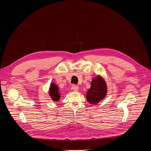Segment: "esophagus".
I'll use <instances>...</instances> for the list:
<instances>
[{
	"instance_id": "34e87169",
	"label": "esophagus",
	"mask_w": 151,
	"mask_h": 151,
	"mask_svg": "<svg viewBox=\"0 0 151 151\" xmlns=\"http://www.w3.org/2000/svg\"><path fill=\"white\" fill-rule=\"evenodd\" d=\"M71 89H72L74 91H78L79 90V88H78V86L74 84V85L71 86Z\"/></svg>"
}]
</instances>
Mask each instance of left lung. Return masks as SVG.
<instances>
[{
	"mask_svg": "<svg viewBox=\"0 0 151 151\" xmlns=\"http://www.w3.org/2000/svg\"><path fill=\"white\" fill-rule=\"evenodd\" d=\"M106 92L105 81L100 76H97L92 80L91 88L87 92V100L89 104H97L105 97Z\"/></svg>",
	"mask_w": 151,
	"mask_h": 151,
	"instance_id": "obj_1",
	"label": "left lung"
}]
</instances>
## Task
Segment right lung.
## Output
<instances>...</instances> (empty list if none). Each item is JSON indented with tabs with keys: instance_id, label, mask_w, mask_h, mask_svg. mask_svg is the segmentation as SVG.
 Wrapping results in <instances>:
<instances>
[{
	"instance_id": "obj_1",
	"label": "right lung",
	"mask_w": 151,
	"mask_h": 151,
	"mask_svg": "<svg viewBox=\"0 0 151 151\" xmlns=\"http://www.w3.org/2000/svg\"><path fill=\"white\" fill-rule=\"evenodd\" d=\"M50 95L53 101H58L60 99V94L58 86L54 83H51L50 88Z\"/></svg>"
}]
</instances>
